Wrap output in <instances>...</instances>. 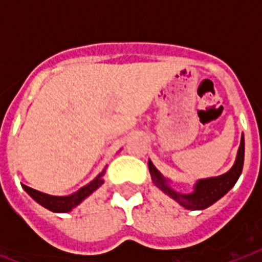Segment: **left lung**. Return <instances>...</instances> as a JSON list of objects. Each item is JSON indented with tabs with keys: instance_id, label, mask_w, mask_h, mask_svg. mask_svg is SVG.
Returning <instances> with one entry per match:
<instances>
[{
	"instance_id": "8db88e82",
	"label": "left lung",
	"mask_w": 262,
	"mask_h": 262,
	"mask_svg": "<svg viewBox=\"0 0 262 262\" xmlns=\"http://www.w3.org/2000/svg\"><path fill=\"white\" fill-rule=\"evenodd\" d=\"M244 159H245V139L244 135L241 137V144L238 148L235 162L232 164V167L227 172H224L217 177H211V178L199 179L193 186L191 193H179L174 190L170 186V179L166 178L158 168L154 166L151 160H148V167L151 172L152 182L155 183L156 187H159L164 194L175 200L179 205H182L186 209L190 211H201L205 208L211 207L212 204H215L217 200H220L226 193L232 189L235 185L238 178H239L242 168H244Z\"/></svg>"
}]
</instances>
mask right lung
<instances>
[{
    "instance_id": "add662e5",
    "label": "right lung",
    "mask_w": 262,
    "mask_h": 262,
    "mask_svg": "<svg viewBox=\"0 0 262 262\" xmlns=\"http://www.w3.org/2000/svg\"><path fill=\"white\" fill-rule=\"evenodd\" d=\"M104 172H106V167L103 168V171L96 178L92 179L90 183H87L85 186L80 187L79 190L69 195H51L39 190H35V189L26 186V185H21V186L36 203L40 204L46 209L51 212H57V213H67V212H71L73 208L83 203L84 200L87 199L88 195L92 194L98 187L102 186Z\"/></svg>"
}]
</instances>
